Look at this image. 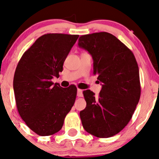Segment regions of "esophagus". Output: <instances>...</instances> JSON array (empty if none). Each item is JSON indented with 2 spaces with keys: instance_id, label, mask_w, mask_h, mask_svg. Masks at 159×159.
Wrapping results in <instances>:
<instances>
[{
  "instance_id": "esophagus-1",
  "label": "esophagus",
  "mask_w": 159,
  "mask_h": 159,
  "mask_svg": "<svg viewBox=\"0 0 159 159\" xmlns=\"http://www.w3.org/2000/svg\"><path fill=\"white\" fill-rule=\"evenodd\" d=\"M77 96L79 97H82L83 96V91L81 89H78V90H77Z\"/></svg>"
}]
</instances>
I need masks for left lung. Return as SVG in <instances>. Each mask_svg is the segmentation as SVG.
Returning <instances> with one entry per match:
<instances>
[{
  "label": "left lung",
  "instance_id": "left-lung-1",
  "mask_svg": "<svg viewBox=\"0 0 159 159\" xmlns=\"http://www.w3.org/2000/svg\"><path fill=\"white\" fill-rule=\"evenodd\" d=\"M79 46L93 60V74L102 83L99 96L86 90V107L80 112L86 131L98 138H109L131 119L141 96L138 63L133 52L107 32L81 35Z\"/></svg>",
  "mask_w": 159,
  "mask_h": 159
}]
</instances>
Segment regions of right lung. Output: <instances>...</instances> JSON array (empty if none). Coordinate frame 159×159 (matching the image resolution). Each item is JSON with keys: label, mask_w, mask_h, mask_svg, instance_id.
Masks as SVG:
<instances>
[{"label": "right lung", "mask_w": 159, "mask_h": 159, "mask_svg": "<svg viewBox=\"0 0 159 159\" xmlns=\"http://www.w3.org/2000/svg\"><path fill=\"white\" fill-rule=\"evenodd\" d=\"M79 35L47 34L39 37L19 61L13 78L16 103L28 128L41 136L62 128L74 104L77 88H62L52 79L59 77Z\"/></svg>", "instance_id": "obj_1"}]
</instances>
